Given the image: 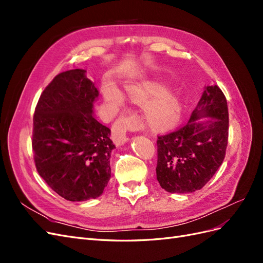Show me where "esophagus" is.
Segmentation results:
<instances>
[{
	"instance_id": "34e87169",
	"label": "esophagus",
	"mask_w": 263,
	"mask_h": 263,
	"mask_svg": "<svg viewBox=\"0 0 263 263\" xmlns=\"http://www.w3.org/2000/svg\"><path fill=\"white\" fill-rule=\"evenodd\" d=\"M138 126V119L136 115H127V116H121L117 121L114 123V126L112 128V136L113 140L117 146L124 145L125 142L128 140L127 137V130L129 128H134V127Z\"/></svg>"
}]
</instances>
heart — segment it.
<instances>
[{
    "label": "heart",
    "instance_id": "1",
    "mask_svg": "<svg viewBox=\"0 0 263 263\" xmlns=\"http://www.w3.org/2000/svg\"><path fill=\"white\" fill-rule=\"evenodd\" d=\"M129 99L144 107V121L149 128L162 132L176 125L182 115V102L176 93L159 81H142L127 85ZM104 98L116 113L124 105V95L113 84L104 87Z\"/></svg>",
    "mask_w": 263,
    "mask_h": 263
}]
</instances>
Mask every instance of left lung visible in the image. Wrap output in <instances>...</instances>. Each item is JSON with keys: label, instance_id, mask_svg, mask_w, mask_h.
Listing matches in <instances>:
<instances>
[{"label": "left lung", "instance_id": "8db88e82", "mask_svg": "<svg viewBox=\"0 0 263 263\" xmlns=\"http://www.w3.org/2000/svg\"><path fill=\"white\" fill-rule=\"evenodd\" d=\"M227 142L226 98L217 85H208L189 122L158 137L156 172L160 186L181 194L201 190L224 161Z\"/></svg>", "mask_w": 263, "mask_h": 263}]
</instances>
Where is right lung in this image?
I'll return each mask as SVG.
<instances>
[{"label":"right lung","mask_w":263,"mask_h":263,"mask_svg":"<svg viewBox=\"0 0 263 263\" xmlns=\"http://www.w3.org/2000/svg\"><path fill=\"white\" fill-rule=\"evenodd\" d=\"M83 69L61 72L47 85L34 114L36 169L71 202L99 197L110 179V129L94 117L99 90Z\"/></svg>","instance_id":"add662e5"}]
</instances>
